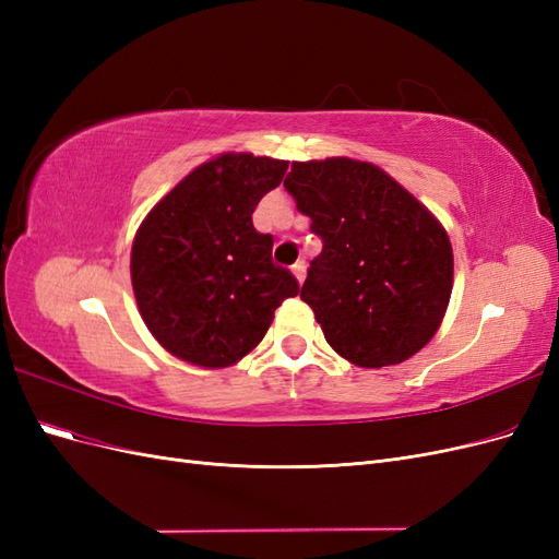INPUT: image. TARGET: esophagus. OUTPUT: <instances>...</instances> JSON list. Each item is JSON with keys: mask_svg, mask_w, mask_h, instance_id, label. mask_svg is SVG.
<instances>
[{"mask_svg": "<svg viewBox=\"0 0 559 559\" xmlns=\"http://www.w3.org/2000/svg\"><path fill=\"white\" fill-rule=\"evenodd\" d=\"M292 273H294V277L298 280V284H302V280H306V263H302V261L294 263V267H292Z\"/></svg>", "mask_w": 559, "mask_h": 559, "instance_id": "1", "label": "esophagus"}]
</instances>
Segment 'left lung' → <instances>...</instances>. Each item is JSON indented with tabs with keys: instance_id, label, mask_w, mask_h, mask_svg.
Listing matches in <instances>:
<instances>
[{
	"instance_id": "left-lung-1",
	"label": "left lung",
	"mask_w": 559,
	"mask_h": 559,
	"mask_svg": "<svg viewBox=\"0 0 559 559\" xmlns=\"http://www.w3.org/2000/svg\"><path fill=\"white\" fill-rule=\"evenodd\" d=\"M284 189L324 249L300 298L326 343L361 368L411 359L445 317L452 245L441 222L373 163H292Z\"/></svg>"
}]
</instances>
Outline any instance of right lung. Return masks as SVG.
Wrapping results in <instances>:
<instances>
[{
    "mask_svg": "<svg viewBox=\"0 0 559 559\" xmlns=\"http://www.w3.org/2000/svg\"><path fill=\"white\" fill-rule=\"evenodd\" d=\"M289 163L222 154L186 175L146 214L130 253L132 292L146 329L177 359L238 364L273 324L298 282L273 263V238L251 214Z\"/></svg>",
    "mask_w": 559,
    "mask_h": 559,
    "instance_id": "obj_1",
    "label": "right lung"
}]
</instances>
